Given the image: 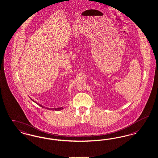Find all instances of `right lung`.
Instances as JSON below:
<instances>
[{
    "mask_svg": "<svg viewBox=\"0 0 158 158\" xmlns=\"http://www.w3.org/2000/svg\"><path fill=\"white\" fill-rule=\"evenodd\" d=\"M32 100V99H31ZM33 102H34V100H33ZM38 104V103H37ZM40 105V106H41V107H44L43 106H41V104H39ZM47 109H49V110H56V111H60V110H62L63 109V107H60V108H56V109H49V108H47Z\"/></svg>",
    "mask_w": 158,
    "mask_h": 158,
    "instance_id": "obj_1",
    "label": "right lung"
}]
</instances>
